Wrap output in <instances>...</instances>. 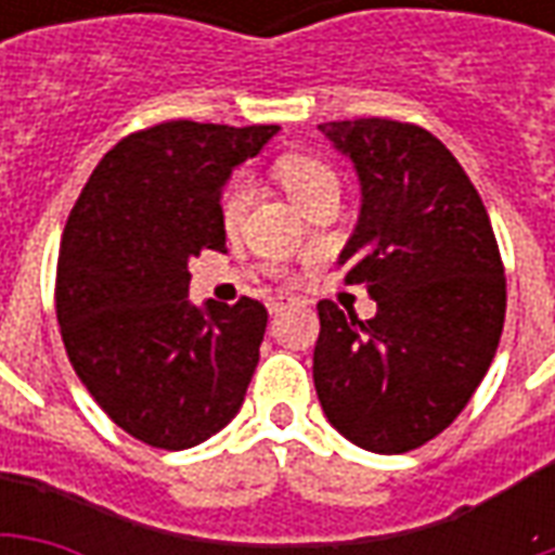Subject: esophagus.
I'll return each mask as SVG.
<instances>
[{
	"label": "esophagus",
	"instance_id": "obj_1",
	"mask_svg": "<svg viewBox=\"0 0 555 555\" xmlns=\"http://www.w3.org/2000/svg\"><path fill=\"white\" fill-rule=\"evenodd\" d=\"M288 306H297V300H294V297H270V300H267V309L273 314L285 312Z\"/></svg>",
	"mask_w": 555,
	"mask_h": 555
}]
</instances>
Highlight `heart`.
Returning <instances> with one entry per match:
<instances>
[{
  "instance_id": "heart-1",
  "label": "heart",
  "mask_w": 555,
  "mask_h": 555,
  "mask_svg": "<svg viewBox=\"0 0 555 555\" xmlns=\"http://www.w3.org/2000/svg\"><path fill=\"white\" fill-rule=\"evenodd\" d=\"M276 175L279 181L285 183V190H288L294 205L300 207V210L312 202L314 195H321L330 186H338L336 171L314 157L279 159ZM249 198H253V181H249V175H234L229 186H225V193H222V202H219V217H222L225 229L231 231L241 225L243 214L249 207Z\"/></svg>"
}]
</instances>
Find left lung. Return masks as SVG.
I'll list each match as a JSON object with an SVG mask.
<instances>
[{
	"instance_id": "obj_1",
	"label": "left lung",
	"mask_w": 555,
	"mask_h": 555,
	"mask_svg": "<svg viewBox=\"0 0 555 555\" xmlns=\"http://www.w3.org/2000/svg\"><path fill=\"white\" fill-rule=\"evenodd\" d=\"M353 163L362 205L338 264L377 314L318 302L314 389L353 446L401 454L449 428L488 374L505 321L490 217L461 163L416 125H318Z\"/></svg>"
}]
</instances>
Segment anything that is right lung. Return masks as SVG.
<instances>
[{
    "mask_svg": "<svg viewBox=\"0 0 555 555\" xmlns=\"http://www.w3.org/2000/svg\"><path fill=\"white\" fill-rule=\"evenodd\" d=\"M276 125L166 121L121 139L67 217L55 314L91 398L154 449H193L237 416L264 341L267 309L190 302V258L225 249L231 171Z\"/></svg>",
    "mask_w": 555,
    "mask_h": 555,
    "instance_id": "add662e5",
    "label": "right lung"
}]
</instances>
